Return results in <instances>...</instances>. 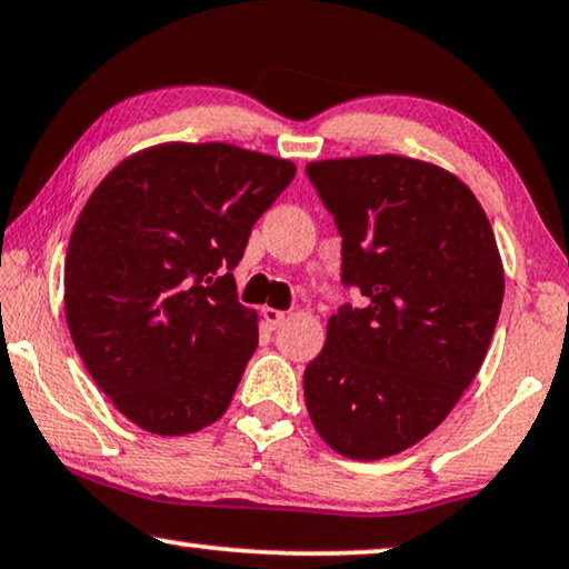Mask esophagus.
I'll use <instances>...</instances> for the list:
<instances>
[{
    "instance_id": "esophagus-1",
    "label": "esophagus",
    "mask_w": 569,
    "mask_h": 569,
    "mask_svg": "<svg viewBox=\"0 0 569 569\" xmlns=\"http://www.w3.org/2000/svg\"><path fill=\"white\" fill-rule=\"evenodd\" d=\"M262 322H266L270 330H276V327H281L286 322V311L266 307V309H262Z\"/></svg>"
}]
</instances>
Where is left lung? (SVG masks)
Masks as SVG:
<instances>
[{
	"label": "left lung",
	"mask_w": 569,
	"mask_h": 569,
	"mask_svg": "<svg viewBox=\"0 0 569 569\" xmlns=\"http://www.w3.org/2000/svg\"><path fill=\"white\" fill-rule=\"evenodd\" d=\"M342 237V283L366 296L327 322L303 371L322 441L376 461L422 441L475 381L506 276L490 219L443 167L399 154L309 162Z\"/></svg>",
	"instance_id": "left-lung-1"
}]
</instances>
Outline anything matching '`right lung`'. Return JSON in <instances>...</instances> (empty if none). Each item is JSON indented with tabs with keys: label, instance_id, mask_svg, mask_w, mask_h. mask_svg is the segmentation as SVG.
I'll return each mask as SVG.
<instances>
[{
	"label": "right lung",
	"instance_id": "right-lung-1",
	"mask_svg": "<svg viewBox=\"0 0 569 569\" xmlns=\"http://www.w3.org/2000/svg\"><path fill=\"white\" fill-rule=\"evenodd\" d=\"M296 164L231 143H159L94 188L71 231L63 307L94 383L136 426L188 436L227 412L258 348L231 270Z\"/></svg>",
	"mask_w": 569,
	"mask_h": 569
}]
</instances>
